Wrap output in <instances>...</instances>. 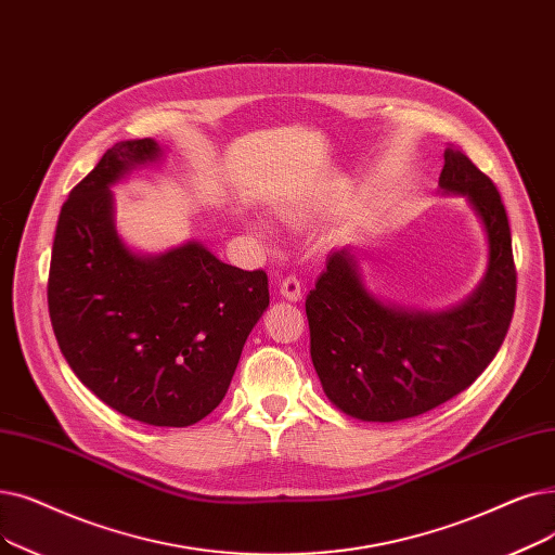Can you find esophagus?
I'll return each mask as SVG.
<instances>
[{
    "instance_id": "esophagus-1",
    "label": "esophagus",
    "mask_w": 555,
    "mask_h": 555,
    "mask_svg": "<svg viewBox=\"0 0 555 555\" xmlns=\"http://www.w3.org/2000/svg\"><path fill=\"white\" fill-rule=\"evenodd\" d=\"M279 293H281V297L287 299V301H299V299H301V283H299V279H297L295 274L283 276V279H281Z\"/></svg>"
}]
</instances>
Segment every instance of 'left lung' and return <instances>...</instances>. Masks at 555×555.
<instances>
[{"mask_svg":"<svg viewBox=\"0 0 555 555\" xmlns=\"http://www.w3.org/2000/svg\"><path fill=\"white\" fill-rule=\"evenodd\" d=\"M440 188L465 195L488 233V274L463 306L430 315L383 304L347 249L326 258L306 297L312 365L326 397L356 420L397 422L442 405L483 374L508 333L517 270L499 190L455 150L444 152Z\"/></svg>","mask_w":555,"mask_h":555,"instance_id":"obj_1","label":"left lung"}]
</instances>
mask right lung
Listing matches in <instances>:
<instances>
[{"mask_svg":"<svg viewBox=\"0 0 555 555\" xmlns=\"http://www.w3.org/2000/svg\"><path fill=\"white\" fill-rule=\"evenodd\" d=\"M160 154L152 138L117 142L65 199L47 281L61 353L113 411L190 426L224 399L247 335L270 306L268 274L188 243L142 258L113 227L111 185Z\"/></svg>","mask_w":555,"mask_h":555,"instance_id":"1","label":"right lung"}]
</instances>
